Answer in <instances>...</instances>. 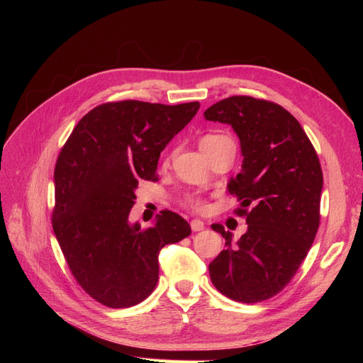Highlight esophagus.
Instances as JSON below:
<instances>
[{"label":"esophagus","mask_w":363,"mask_h":363,"mask_svg":"<svg viewBox=\"0 0 363 363\" xmlns=\"http://www.w3.org/2000/svg\"><path fill=\"white\" fill-rule=\"evenodd\" d=\"M191 228H192V232H201V230H204V223L200 221V219H192Z\"/></svg>","instance_id":"obj_1"}]
</instances>
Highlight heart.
Returning a JSON list of instances; mask_svg holds the SVG:
<instances>
[{
	"mask_svg": "<svg viewBox=\"0 0 363 363\" xmlns=\"http://www.w3.org/2000/svg\"><path fill=\"white\" fill-rule=\"evenodd\" d=\"M223 138L224 136H221V135H206L200 140V148L212 145V144H215L216 140L223 139ZM186 204H188L192 208H195V211H203V208H204V201L201 199H199V196H189V199L186 200Z\"/></svg>",
	"mask_w": 363,
	"mask_h": 363,
	"instance_id": "1",
	"label": "heart"
}]
</instances>
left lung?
<instances>
[{
    "label": "left lung",
    "instance_id": "obj_1",
    "mask_svg": "<svg viewBox=\"0 0 363 363\" xmlns=\"http://www.w3.org/2000/svg\"><path fill=\"white\" fill-rule=\"evenodd\" d=\"M204 118L232 125L239 138L242 169L227 188L248 224L236 244L221 224H212L225 250L208 265L211 280L230 300H268L291 281L313 244L323 191L320 160L298 121L276 103L230 96L208 107Z\"/></svg>",
    "mask_w": 363,
    "mask_h": 363
}]
</instances>
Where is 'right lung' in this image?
Here are the masks:
<instances>
[{"label":"right lung","mask_w":363,"mask_h":363,"mask_svg":"<svg viewBox=\"0 0 363 363\" xmlns=\"http://www.w3.org/2000/svg\"><path fill=\"white\" fill-rule=\"evenodd\" d=\"M199 108V101L106 103L84 115L63 145L52 230L77 283L98 303L124 309L144 301L159 280V251L191 235L171 211L148 228L128 215L139 180L156 179L160 152Z\"/></svg>","instance_id":"obj_1"}]
</instances>
